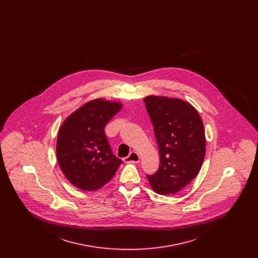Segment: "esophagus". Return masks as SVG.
Wrapping results in <instances>:
<instances>
[{
	"label": "esophagus",
	"instance_id": "obj_1",
	"mask_svg": "<svg viewBox=\"0 0 258 258\" xmlns=\"http://www.w3.org/2000/svg\"><path fill=\"white\" fill-rule=\"evenodd\" d=\"M139 160H140V157L135 152H132L126 158L123 159V161L126 162V163H128V162H138Z\"/></svg>",
	"mask_w": 258,
	"mask_h": 258
}]
</instances>
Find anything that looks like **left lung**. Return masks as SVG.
Returning <instances> with one entry per match:
<instances>
[{
    "mask_svg": "<svg viewBox=\"0 0 258 258\" xmlns=\"http://www.w3.org/2000/svg\"><path fill=\"white\" fill-rule=\"evenodd\" d=\"M144 102L160 152L158 171L146 176L157 194L173 195L201 168L206 151L203 123L196 108L182 99L149 96Z\"/></svg>",
    "mask_w": 258,
    "mask_h": 258,
    "instance_id": "obj_1",
    "label": "left lung"
}]
</instances>
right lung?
<instances>
[{
  "mask_svg": "<svg viewBox=\"0 0 258 258\" xmlns=\"http://www.w3.org/2000/svg\"><path fill=\"white\" fill-rule=\"evenodd\" d=\"M122 108L119 102L95 99L85 103L61 124L56 154L67 179L83 190L108 183L123 162L111 150L104 126Z\"/></svg>",
  "mask_w": 258,
  "mask_h": 258,
  "instance_id": "obj_1",
  "label": "right lung"
}]
</instances>
